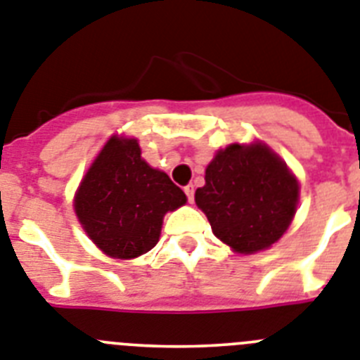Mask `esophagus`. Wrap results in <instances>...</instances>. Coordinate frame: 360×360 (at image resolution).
<instances>
[{"label":"esophagus","instance_id":"obj_1","mask_svg":"<svg viewBox=\"0 0 360 360\" xmlns=\"http://www.w3.org/2000/svg\"><path fill=\"white\" fill-rule=\"evenodd\" d=\"M184 193H186L188 201L193 202V184H186V186H184Z\"/></svg>","mask_w":360,"mask_h":360}]
</instances>
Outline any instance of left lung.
Listing matches in <instances>:
<instances>
[{
  "mask_svg": "<svg viewBox=\"0 0 360 360\" xmlns=\"http://www.w3.org/2000/svg\"><path fill=\"white\" fill-rule=\"evenodd\" d=\"M299 202V181L262 143L219 150L206 167L195 205L212 232L237 254L270 248L288 230Z\"/></svg>",
  "mask_w": 360,
  "mask_h": 360,
  "instance_id": "8db88e82",
  "label": "left lung"
}]
</instances>
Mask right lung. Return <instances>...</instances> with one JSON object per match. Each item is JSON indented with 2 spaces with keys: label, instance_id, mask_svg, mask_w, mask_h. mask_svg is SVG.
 Returning a JSON list of instances; mask_svg holds the SVG:
<instances>
[{
  "label": "right lung",
  "instance_id": "1",
  "mask_svg": "<svg viewBox=\"0 0 360 360\" xmlns=\"http://www.w3.org/2000/svg\"><path fill=\"white\" fill-rule=\"evenodd\" d=\"M186 202L170 177L141 158L134 137H110L81 181L74 208L103 254L134 259L158 245L162 217Z\"/></svg>",
  "mask_w": 360,
  "mask_h": 360
}]
</instances>
